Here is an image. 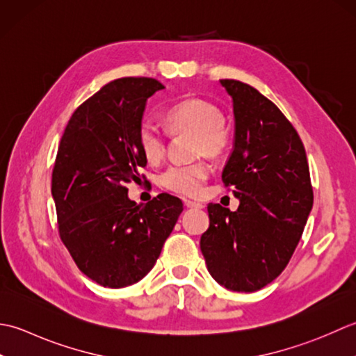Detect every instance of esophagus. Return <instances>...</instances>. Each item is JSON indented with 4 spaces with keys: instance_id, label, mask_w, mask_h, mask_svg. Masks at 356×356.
I'll use <instances>...</instances> for the list:
<instances>
[{
    "instance_id": "34e87169",
    "label": "esophagus",
    "mask_w": 356,
    "mask_h": 356,
    "mask_svg": "<svg viewBox=\"0 0 356 356\" xmlns=\"http://www.w3.org/2000/svg\"><path fill=\"white\" fill-rule=\"evenodd\" d=\"M184 206L187 209H202L204 204L202 202H197V201H191V200H184Z\"/></svg>"
}]
</instances>
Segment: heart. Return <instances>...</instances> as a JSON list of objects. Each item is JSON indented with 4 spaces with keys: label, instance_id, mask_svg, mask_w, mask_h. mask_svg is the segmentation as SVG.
Here are the masks:
<instances>
[{
    "label": "heart",
    "instance_id": "b5f03b06",
    "mask_svg": "<svg viewBox=\"0 0 356 356\" xmlns=\"http://www.w3.org/2000/svg\"><path fill=\"white\" fill-rule=\"evenodd\" d=\"M224 115L218 106L201 98H187L173 104L165 113V122L172 134H195V154L218 156L226 152L230 135L222 124ZM136 144L141 155L149 163H159L165 154V136L154 121L144 120L136 130ZM209 177V165L204 161L172 165L165 170L159 183L168 191L197 197L201 193L202 183Z\"/></svg>",
    "mask_w": 356,
    "mask_h": 356
}]
</instances>
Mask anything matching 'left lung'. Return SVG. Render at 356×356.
<instances>
[{"mask_svg":"<svg viewBox=\"0 0 356 356\" xmlns=\"http://www.w3.org/2000/svg\"><path fill=\"white\" fill-rule=\"evenodd\" d=\"M232 98L234 147L222 181L239 200L235 212L207 206L201 252L212 278L234 292H255L286 269L314 204L306 150L270 99L236 79H221Z\"/></svg>","mask_w":356,"mask_h":356,"instance_id":"obj_1","label":"left lung"}]
</instances>
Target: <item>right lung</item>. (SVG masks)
<instances>
[{
    "label": "right lung",
    "mask_w": 356,
    "mask_h": 356,
    "mask_svg": "<svg viewBox=\"0 0 356 356\" xmlns=\"http://www.w3.org/2000/svg\"><path fill=\"white\" fill-rule=\"evenodd\" d=\"M154 78H120L79 106L64 130L52 197L64 245L86 277L111 289L132 286L155 266L183 202L161 193L146 206L129 200L147 164L136 144Z\"/></svg>",
    "instance_id": "right-lung-1"
}]
</instances>
